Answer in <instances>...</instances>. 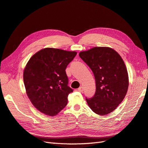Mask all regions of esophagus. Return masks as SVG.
<instances>
[{"label":"esophagus","mask_w":148,"mask_h":148,"mask_svg":"<svg viewBox=\"0 0 148 148\" xmlns=\"http://www.w3.org/2000/svg\"><path fill=\"white\" fill-rule=\"evenodd\" d=\"M84 87H83L82 86H81V87H80L79 88H78V91L81 92H82L84 91Z\"/></svg>","instance_id":"1"}]
</instances>
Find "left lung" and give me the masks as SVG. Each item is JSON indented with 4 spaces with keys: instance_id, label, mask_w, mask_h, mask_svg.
<instances>
[{
    "instance_id": "8db88e82",
    "label": "left lung",
    "mask_w": 148,
    "mask_h": 148,
    "mask_svg": "<svg viewBox=\"0 0 148 148\" xmlns=\"http://www.w3.org/2000/svg\"><path fill=\"white\" fill-rule=\"evenodd\" d=\"M79 55L94 74L96 91L87 99L88 107L99 115L112 112L127 93L129 79L125 62L115 50L109 47H94Z\"/></svg>"
}]
</instances>
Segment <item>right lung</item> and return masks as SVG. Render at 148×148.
<instances>
[{
  "label": "right lung",
  "mask_w": 148,
  "mask_h": 148,
  "mask_svg": "<svg viewBox=\"0 0 148 148\" xmlns=\"http://www.w3.org/2000/svg\"><path fill=\"white\" fill-rule=\"evenodd\" d=\"M77 52L46 48L31 57L23 71L26 93L32 103L46 115L55 116L67 105L69 87L66 69Z\"/></svg>",
  "instance_id": "add662e5"
}]
</instances>
